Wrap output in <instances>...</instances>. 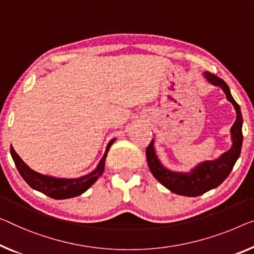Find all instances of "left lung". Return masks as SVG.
<instances>
[{
	"label": "left lung",
	"mask_w": 254,
	"mask_h": 254,
	"mask_svg": "<svg viewBox=\"0 0 254 254\" xmlns=\"http://www.w3.org/2000/svg\"><path fill=\"white\" fill-rule=\"evenodd\" d=\"M205 77L212 84L221 86L226 93L227 99L234 105L236 109L237 117L235 123L232 127V148L226 151L224 155H221V157L218 160L212 162L207 161L199 164L190 173H176L163 168L160 161L157 160L156 154H155L153 147L154 141H151L146 148L147 163H148L153 176L171 191L176 192L178 195L190 196V197L199 196L209 191L210 189L218 187L229 176L237 158L240 157L242 142H243V133H242L243 119H242L240 105L234 100L232 94H230L229 86L227 85L224 79L211 73V71H205Z\"/></svg>",
	"instance_id": "left-lung-1"
}]
</instances>
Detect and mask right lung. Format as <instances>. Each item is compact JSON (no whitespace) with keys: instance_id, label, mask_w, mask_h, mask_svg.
<instances>
[{"instance_id":"right-lung-1","label":"right lung","mask_w":254,"mask_h":254,"mask_svg":"<svg viewBox=\"0 0 254 254\" xmlns=\"http://www.w3.org/2000/svg\"><path fill=\"white\" fill-rule=\"evenodd\" d=\"M113 142H114V139L108 143L104 157L101 158L98 168L94 170L93 172H91L84 177L78 178V179H57V178L54 177L41 175V173H37L34 171V170L28 168V166L21 161V158L18 156V154L12 148V146L10 147V151L19 173H20V176L24 178V180L30 187L35 189V190L43 192L44 195H47L51 198L65 199L70 197H76V196L83 194V192L88 190V189L96 183L98 178L103 175L106 157H107L109 147L112 146Z\"/></svg>"}]
</instances>
